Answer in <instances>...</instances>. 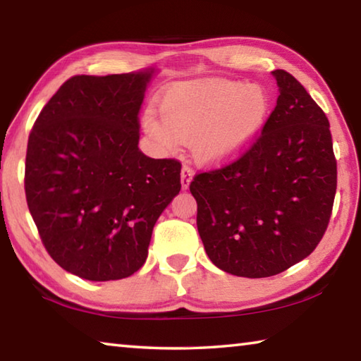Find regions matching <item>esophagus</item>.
<instances>
[{
	"label": "esophagus",
	"instance_id": "1",
	"mask_svg": "<svg viewBox=\"0 0 361 361\" xmlns=\"http://www.w3.org/2000/svg\"><path fill=\"white\" fill-rule=\"evenodd\" d=\"M192 176H194L192 169L188 166H183V169H181V188L183 189L189 188V185H191V181H192Z\"/></svg>",
	"mask_w": 361,
	"mask_h": 361
}]
</instances>
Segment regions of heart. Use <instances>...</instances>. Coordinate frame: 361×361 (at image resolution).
Wrapping results in <instances>:
<instances>
[{"label": "heart", "instance_id": "1", "mask_svg": "<svg viewBox=\"0 0 361 361\" xmlns=\"http://www.w3.org/2000/svg\"><path fill=\"white\" fill-rule=\"evenodd\" d=\"M161 116L146 109L142 129L152 143L173 151L191 143L205 166H219L240 156L264 127L271 99L264 87L228 79L175 82L161 97Z\"/></svg>", "mask_w": 361, "mask_h": 361}]
</instances>
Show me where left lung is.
<instances>
[{"instance_id": "8db88e82", "label": "left lung", "mask_w": 361, "mask_h": 361, "mask_svg": "<svg viewBox=\"0 0 361 361\" xmlns=\"http://www.w3.org/2000/svg\"><path fill=\"white\" fill-rule=\"evenodd\" d=\"M272 76L280 95L259 138L189 186L207 255L237 277L277 276L307 258L325 234L338 183L325 113L290 73Z\"/></svg>"}]
</instances>
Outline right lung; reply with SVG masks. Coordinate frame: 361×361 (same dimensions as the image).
I'll list each match as a JSON object with an SVG mask.
<instances>
[{"instance_id": "obj_1", "label": "right lung", "mask_w": 361, "mask_h": 361, "mask_svg": "<svg viewBox=\"0 0 361 361\" xmlns=\"http://www.w3.org/2000/svg\"><path fill=\"white\" fill-rule=\"evenodd\" d=\"M156 73L73 76L30 133V213L52 259L81 279L137 272L157 218L181 189L178 161L138 148V111Z\"/></svg>"}]
</instances>
